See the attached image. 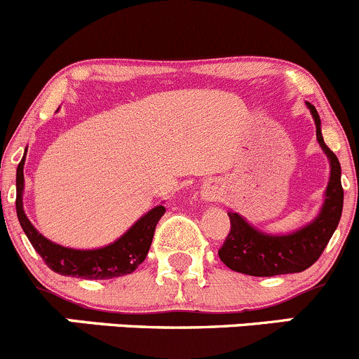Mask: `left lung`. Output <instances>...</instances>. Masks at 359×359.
<instances>
[{
  "instance_id": "obj_1",
  "label": "left lung",
  "mask_w": 359,
  "mask_h": 359,
  "mask_svg": "<svg viewBox=\"0 0 359 359\" xmlns=\"http://www.w3.org/2000/svg\"><path fill=\"white\" fill-rule=\"evenodd\" d=\"M316 122V137L330 161V181L325 191V202L314 222L302 226L288 236H269L251 226L237 212H229L230 232L219 248L218 257L223 264L241 274L271 278L279 274H293L311 267L326 244L332 239L342 216L344 190L340 183V162L337 155L323 141L321 120L311 102H307Z\"/></svg>"
}]
</instances>
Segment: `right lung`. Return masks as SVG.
Wrapping results in <instances>:
<instances>
[{
    "label": "right lung",
    "mask_w": 359,
    "mask_h": 359,
    "mask_svg": "<svg viewBox=\"0 0 359 359\" xmlns=\"http://www.w3.org/2000/svg\"><path fill=\"white\" fill-rule=\"evenodd\" d=\"M24 162H26V154L17 168V218L29 243L52 271L60 276H71V278L113 279L133 274L137 265L143 264L151 246L155 226L165 212L164 205H157L141 216L120 239L108 246L97 248V250L64 248L41 236L24 212Z\"/></svg>",
    "instance_id": "add662e5"
}]
</instances>
